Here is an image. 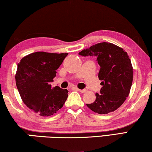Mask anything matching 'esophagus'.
<instances>
[{"label": "esophagus", "mask_w": 152, "mask_h": 152, "mask_svg": "<svg viewBox=\"0 0 152 152\" xmlns=\"http://www.w3.org/2000/svg\"><path fill=\"white\" fill-rule=\"evenodd\" d=\"M77 90L79 91L81 93H85V92H86V91H87L86 89H77Z\"/></svg>", "instance_id": "34e87169"}]
</instances>
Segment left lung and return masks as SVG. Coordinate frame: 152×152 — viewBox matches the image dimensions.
I'll list each match as a JSON object with an SVG mask.
<instances>
[{
    "mask_svg": "<svg viewBox=\"0 0 152 152\" xmlns=\"http://www.w3.org/2000/svg\"><path fill=\"white\" fill-rule=\"evenodd\" d=\"M83 56L97 57L102 80L100 94L96 93L95 101L87 106L95 113L106 114L119 108L129 96L133 81V67L127 53L110 43L100 42L78 53Z\"/></svg>",
    "mask_w": 152,
    "mask_h": 152,
    "instance_id": "8db88e82",
    "label": "left lung"
}]
</instances>
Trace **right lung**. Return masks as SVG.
I'll return each mask as SVG.
<instances>
[{"mask_svg": "<svg viewBox=\"0 0 152 152\" xmlns=\"http://www.w3.org/2000/svg\"><path fill=\"white\" fill-rule=\"evenodd\" d=\"M68 53L37 52L25 56L17 65L15 79L23 102L41 116H50L61 109L67 89L52 87L50 82Z\"/></svg>", "mask_w": 152, "mask_h": 152, "instance_id": "obj_1", "label": "right lung"}]
</instances>
